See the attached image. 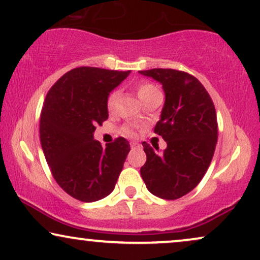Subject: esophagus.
I'll use <instances>...</instances> for the list:
<instances>
[{
	"label": "esophagus",
	"instance_id": "obj_1",
	"mask_svg": "<svg viewBox=\"0 0 260 260\" xmlns=\"http://www.w3.org/2000/svg\"><path fill=\"white\" fill-rule=\"evenodd\" d=\"M131 147H132V149H138V147H140V144L136 143V141H132V143H131Z\"/></svg>",
	"mask_w": 260,
	"mask_h": 260
}]
</instances>
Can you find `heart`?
Returning a JSON list of instances; mask_svg holds the SVG:
<instances>
[{"mask_svg": "<svg viewBox=\"0 0 260 260\" xmlns=\"http://www.w3.org/2000/svg\"><path fill=\"white\" fill-rule=\"evenodd\" d=\"M158 92L159 91L157 90V87L154 86L153 84L149 83V81H141V83L137 85V93L141 100V102L145 101L146 98H149L150 96H152V94H154V93H158ZM116 98H117V92L116 91L110 92L109 96H108V98H107V108L109 111L114 109ZM123 134H126V136H128V137H133L134 136V128L131 126L123 127Z\"/></svg>", "mask_w": 260, "mask_h": 260, "instance_id": "1", "label": "heart"}]
</instances>
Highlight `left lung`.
Here are the masks:
<instances>
[{"label": "left lung", "instance_id": "1", "mask_svg": "<svg viewBox=\"0 0 260 260\" xmlns=\"http://www.w3.org/2000/svg\"><path fill=\"white\" fill-rule=\"evenodd\" d=\"M162 84L166 103L154 133L167 141V149L143 146L146 162L140 174L153 196L175 200L189 193L205 175L218 137L213 102L193 75L170 68L140 71Z\"/></svg>", "mask_w": 260, "mask_h": 260}]
</instances>
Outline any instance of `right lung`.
Listing matches in <instances>:
<instances>
[{"label":"right lung","mask_w":260,"mask_h":260,"mask_svg":"<svg viewBox=\"0 0 260 260\" xmlns=\"http://www.w3.org/2000/svg\"><path fill=\"white\" fill-rule=\"evenodd\" d=\"M129 71L78 67L58 79L45 97L39 136L55 181L67 194L91 203L113 192L129 143L120 137L106 147L93 139L108 119L107 98Z\"/></svg>","instance_id":"obj_1"}]
</instances>
